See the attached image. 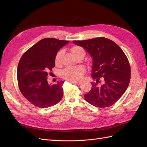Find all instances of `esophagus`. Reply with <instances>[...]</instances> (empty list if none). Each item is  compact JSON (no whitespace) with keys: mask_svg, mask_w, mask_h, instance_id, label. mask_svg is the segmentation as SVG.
<instances>
[{"mask_svg":"<svg viewBox=\"0 0 147 147\" xmlns=\"http://www.w3.org/2000/svg\"><path fill=\"white\" fill-rule=\"evenodd\" d=\"M72 83H73L74 84H77V85H80V84H81V82H71Z\"/></svg>","mask_w":147,"mask_h":147,"instance_id":"1","label":"esophagus"}]
</instances>
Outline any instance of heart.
I'll list each match as a JSON object with an SVG mask.
<instances>
[{
    "label": "heart",
    "mask_w": 147,
    "mask_h": 147,
    "mask_svg": "<svg viewBox=\"0 0 147 147\" xmlns=\"http://www.w3.org/2000/svg\"><path fill=\"white\" fill-rule=\"evenodd\" d=\"M70 51L75 57H77L80 55H84L85 54V51H84L83 48L80 46H74L71 48ZM62 56H63L62 51L57 53L55 57L56 65H59L61 64ZM84 72H85V68L83 66H77L72 68L65 69L62 73V77L65 80L70 82H77L82 78Z\"/></svg>",
    "instance_id": "heart-1"
}]
</instances>
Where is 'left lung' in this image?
Returning a JSON list of instances; mask_svg holds the SVG:
<instances>
[{"label": "left lung", "mask_w": 147, "mask_h": 147, "mask_svg": "<svg viewBox=\"0 0 147 147\" xmlns=\"http://www.w3.org/2000/svg\"><path fill=\"white\" fill-rule=\"evenodd\" d=\"M92 56L91 76L96 80L84 99L90 104L105 108L115 104L126 91L131 79L127 57L116 43L105 37L74 40Z\"/></svg>", "instance_id": "1"}]
</instances>
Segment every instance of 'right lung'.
I'll list each match as a JSON object with an SVG mask.
<instances>
[{"label":"right lung","mask_w":147,"mask_h":147,"mask_svg":"<svg viewBox=\"0 0 147 147\" xmlns=\"http://www.w3.org/2000/svg\"><path fill=\"white\" fill-rule=\"evenodd\" d=\"M69 41L45 38L34 45L21 56L17 80L22 94L39 108L53 106L62 99L64 82L48 84L47 77L55 66L57 53Z\"/></svg>","instance_id":"obj_1"}]
</instances>
